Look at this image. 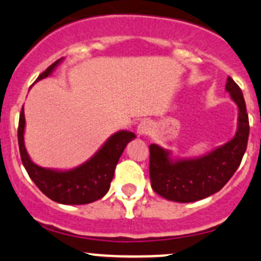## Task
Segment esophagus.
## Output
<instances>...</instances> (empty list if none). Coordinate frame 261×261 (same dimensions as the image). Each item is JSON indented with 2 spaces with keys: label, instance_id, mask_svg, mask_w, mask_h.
Listing matches in <instances>:
<instances>
[{
  "label": "esophagus",
  "instance_id": "esophagus-1",
  "mask_svg": "<svg viewBox=\"0 0 261 261\" xmlns=\"http://www.w3.org/2000/svg\"><path fill=\"white\" fill-rule=\"evenodd\" d=\"M150 130H151V123L149 122V121H143V122L139 123L138 126V134L139 135H147V134L150 133Z\"/></svg>",
  "mask_w": 261,
  "mask_h": 261
}]
</instances>
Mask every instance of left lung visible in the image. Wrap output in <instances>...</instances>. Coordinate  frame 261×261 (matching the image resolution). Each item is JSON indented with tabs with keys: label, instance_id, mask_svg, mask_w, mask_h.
Returning a JSON list of instances; mask_svg holds the SVG:
<instances>
[{
	"label": "left lung",
	"instance_id": "8db88e82",
	"mask_svg": "<svg viewBox=\"0 0 261 261\" xmlns=\"http://www.w3.org/2000/svg\"><path fill=\"white\" fill-rule=\"evenodd\" d=\"M225 88L239 111L238 128L230 141L196 158L173 156L170 150L158 144L149 146L151 188L168 201L188 203L212 196L238 170L246 151L249 116L243 92L231 77Z\"/></svg>",
	"mask_w": 261,
	"mask_h": 261
}]
</instances>
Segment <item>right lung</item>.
<instances>
[{
	"label": "right lung",
	"mask_w": 261,
	"mask_h": 261,
	"mask_svg": "<svg viewBox=\"0 0 261 261\" xmlns=\"http://www.w3.org/2000/svg\"><path fill=\"white\" fill-rule=\"evenodd\" d=\"M64 60L60 58L41 73L38 81L53 74L55 68ZM25 112L21 110L18 121V147L22 164L29 177L51 201L62 204H87L102 198L109 192L116 165L126 145L136 138L131 131L120 130L112 134L88 160L72 169H51L35 164L25 147Z\"/></svg>",
	"instance_id": "1"
}]
</instances>
